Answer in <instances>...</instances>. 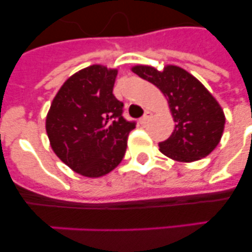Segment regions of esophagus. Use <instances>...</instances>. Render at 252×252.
I'll use <instances>...</instances> for the list:
<instances>
[{
    "label": "esophagus",
    "instance_id": "obj_1",
    "mask_svg": "<svg viewBox=\"0 0 252 252\" xmlns=\"http://www.w3.org/2000/svg\"><path fill=\"white\" fill-rule=\"evenodd\" d=\"M151 115H153V113L149 112V111H146L145 115L142 116L141 119H140V124H141V125H145L146 122L149 121V119H150V117H151Z\"/></svg>",
    "mask_w": 252,
    "mask_h": 252
}]
</instances>
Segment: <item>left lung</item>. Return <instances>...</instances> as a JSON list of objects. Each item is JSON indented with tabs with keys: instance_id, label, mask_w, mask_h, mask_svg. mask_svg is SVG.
Returning a JSON list of instances; mask_svg holds the SVG:
<instances>
[{
	"instance_id": "obj_1",
	"label": "left lung",
	"mask_w": 252,
	"mask_h": 252,
	"mask_svg": "<svg viewBox=\"0 0 252 252\" xmlns=\"http://www.w3.org/2000/svg\"><path fill=\"white\" fill-rule=\"evenodd\" d=\"M135 74L157 86L166 97L174 131L159 144L165 157L182 162L203 159L220 144L223 133V110L206 87L190 73L177 65L162 70L150 65H135Z\"/></svg>"
}]
</instances>
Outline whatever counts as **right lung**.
<instances>
[{
	"mask_svg": "<svg viewBox=\"0 0 252 252\" xmlns=\"http://www.w3.org/2000/svg\"><path fill=\"white\" fill-rule=\"evenodd\" d=\"M117 69L87 66L60 87L46 115L53 151L78 174L98 178L121 162L135 122L122 117L124 103L113 95Z\"/></svg>",
	"mask_w": 252,
	"mask_h": 252,
	"instance_id": "add662e5",
	"label": "right lung"
}]
</instances>
